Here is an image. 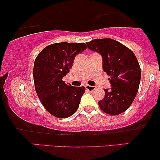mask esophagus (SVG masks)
Listing matches in <instances>:
<instances>
[{"label":"esophagus","instance_id":"34e87169","mask_svg":"<svg viewBox=\"0 0 160 160\" xmlns=\"http://www.w3.org/2000/svg\"><path fill=\"white\" fill-rule=\"evenodd\" d=\"M85 87H86V89L89 91H93L94 89H95L96 88L95 86H90V85H86Z\"/></svg>","mask_w":160,"mask_h":160}]
</instances>
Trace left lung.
Returning <instances> with one entry per match:
<instances>
[{
	"label": "left lung",
	"mask_w": 160,
	"mask_h": 160,
	"mask_svg": "<svg viewBox=\"0 0 160 160\" xmlns=\"http://www.w3.org/2000/svg\"><path fill=\"white\" fill-rule=\"evenodd\" d=\"M88 49L99 53L102 69L110 76V89H104L100 108L110 115L128 110L137 95L141 71L136 57L130 49L111 38L95 39L87 43Z\"/></svg>",
	"instance_id": "obj_1"
}]
</instances>
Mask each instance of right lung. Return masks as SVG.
I'll list each match as a JSON object with an SVG mask.
<instances>
[{
	"label": "right lung",
	"mask_w": 160,
	"mask_h": 160,
	"mask_svg": "<svg viewBox=\"0 0 160 160\" xmlns=\"http://www.w3.org/2000/svg\"><path fill=\"white\" fill-rule=\"evenodd\" d=\"M87 49L84 43L61 42L45 47L35 60L33 79L37 95L48 112L64 119L77 111L84 87L65 84L75 57Z\"/></svg>",
	"instance_id": "1"
}]
</instances>
